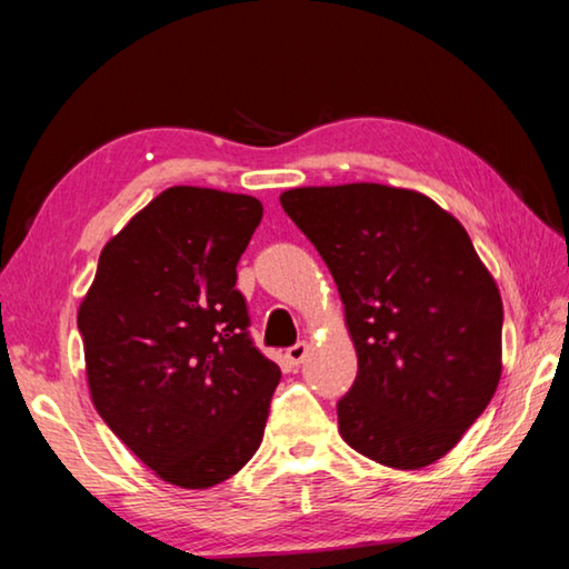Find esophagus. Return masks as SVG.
Segmentation results:
<instances>
[{
  "label": "esophagus",
  "instance_id": "obj_1",
  "mask_svg": "<svg viewBox=\"0 0 569 569\" xmlns=\"http://www.w3.org/2000/svg\"><path fill=\"white\" fill-rule=\"evenodd\" d=\"M306 356H308V343H306V341H298L296 346H291V349L286 351V359L291 361L293 366L301 363V361L306 359Z\"/></svg>",
  "mask_w": 569,
  "mask_h": 569
}]
</instances>
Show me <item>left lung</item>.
I'll return each mask as SVG.
<instances>
[{"mask_svg": "<svg viewBox=\"0 0 569 569\" xmlns=\"http://www.w3.org/2000/svg\"><path fill=\"white\" fill-rule=\"evenodd\" d=\"M281 206L329 266L359 356L343 441L391 469L435 465L502 377V296L465 226L379 182L291 188Z\"/></svg>", "mask_w": 569, "mask_h": 569, "instance_id": "1", "label": "left lung"}]
</instances>
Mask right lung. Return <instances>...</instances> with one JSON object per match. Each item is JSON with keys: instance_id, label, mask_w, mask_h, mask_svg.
<instances>
[{"instance_id": "1", "label": "right lung", "mask_w": 569, "mask_h": 569, "mask_svg": "<svg viewBox=\"0 0 569 569\" xmlns=\"http://www.w3.org/2000/svg\"><path fill=\"white\" fill-rule=\"evenodd\" d=\"M261 218L253 196L162 190L104 243L77 311L94 409L168 485L216 487L261 447L281 369L236 291Z\"/></svg>"}]
</instances>
